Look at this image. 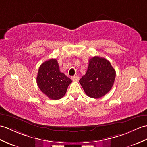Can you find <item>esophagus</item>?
I'll return each instance as SVG.
<instances>
[{"instance_id": "esophagus-1", "label": "esophagus", "mask_w": 147, "mask_h": 147, "mask_svg": "<svg viewBox=\"0 0 147 147\" xmlns=\"http://www.w3.org/2000/svg\"><path fill=\"white\" fill-rule=\"evenodd\" d=\"M71 79H72L73 81H77L80 80V77L78 76H73L71 77Z\"/></svg>"}]
</instances>
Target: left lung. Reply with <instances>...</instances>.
I'll return each instance as SVG.
<instances>
[{"mask_svg":"<svg viewBox=\"0 0 147 147\" xmlns=\"http://www.w3.org/2000/svg\"><path fill=\"white\" fill-rule=\"evenodd\" d=\"M115 76L116 71L110 61L94 56L89 60L88 70L80 79V83L87 96L100 98L111 90Z\"/></svg>","mask_w":147,"mask_h":147,"instance_id":"obj_1","label":"left lung"}]
</instances>
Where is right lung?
Wrapping results in <instances>:
<instances>
[{
	"label": "right lung",
	"mask_w": 147,
	"mask_h": 147,
	"mask_svg": "<svg viewBox=\"0 0 147 147\" xmlns=\"http://www.w3.org/2000/svg\"><path fill=\"white\" fill-rule=\"evenodd\" d=\"M36 81L40 90L53 100L62 98L72 82L70 78L60 72L56 59H50L40 66Z\"/></svg>",
	"instance_id": "add662e5"
}]
</instances>
